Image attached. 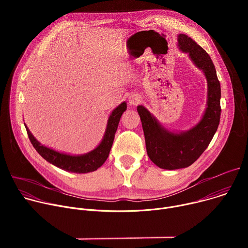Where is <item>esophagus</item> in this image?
I'll list each match as a JSON object with an SVG mask.
<instances>
[{
  "instance_id": "1",
  "label": "esophagus",
  "mask_w": 248,
  "mask_h": 248,
  "mask_svg": "<svg viewBox=\"0 0 248 248\" xmlns=\"http://www.w3.org/2000/svg\"><path fill=\"white\" fill-rule=\"evenodd\" d=\"M128 103L129 105L131 106H135V105H138L140 103V97L136 94H132L129 96L128 98Z\"/></svg>"
}]
</instances>
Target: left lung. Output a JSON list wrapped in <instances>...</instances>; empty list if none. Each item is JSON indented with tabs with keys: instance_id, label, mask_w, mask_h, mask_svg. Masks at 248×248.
<instances>
[{
	"instance_id": "8db88e82",
	"label": "left lung",
	"mask_w": 248,
	"mask_h": 248,
	"mask_svg": "<svg viewBox=\"0 0 248 248\" xmlns=\"http://www.w3.org/2000/svg\"><path fill=\"white\" fill-rule=\"evenodd\" d=\"M178 46L183 52L188 54L193 63L206 77L207 108L195 126L187 131L176 133L162 126L143 106H137L148 157L156 166L165 170L183 169L192 165L211 142L221 117V86L210 56L186 34L178 36Z\"/></svg>"
}]
</instances>
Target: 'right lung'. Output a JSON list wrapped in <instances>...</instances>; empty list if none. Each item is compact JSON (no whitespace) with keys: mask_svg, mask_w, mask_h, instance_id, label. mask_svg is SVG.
Returning a JSON list of instances; mask_svg holds the SVG:
<instances>
[{"mask_svg":"<svg viewBox=\"0 0 248 248\" xmlns=\"http://www.w3.org/2000/svg\"><path fill=\"white\" fill-rule=\"evenodd\" d=\"M125 110L126 103L123 102L112 112L111 116L109 117L107 128H106L101 143L94 150L83 155L74 156L63 154L53 149H50L44 145H41L39 141L35 139V137L32 135V133L26 125L25 128L33 147L47 162L66 171L86 173L96 170L105 163L106 160H107L114 142L115 133L117 131L119 122L121 120L123 113Z\"/></svg>","mask_w":248,"mask_h":248,"instance_id":"right-lung-1","label":"right lung"}]
</instances>
